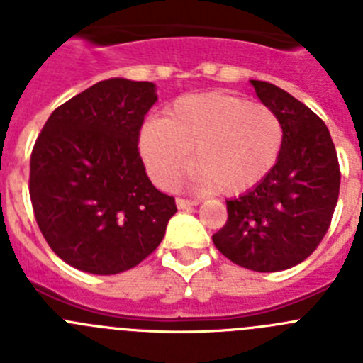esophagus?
<instances>
[{"label":"esophagus","instance_id":"34e87169","mask_svg":"<svg viewBox=\"0 0 363 363\" xmlns=\"http://www.w3.org/2000/svg\"><path fill=\"white\" fill-rule=\"evenodd\" d=\"M176 205H178V209H189V207H194V205H198V201L187 200V198H178V200H176Z\"/></svg>","mask_w":363,"mask_h":363}]
</instances>
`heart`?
I'll list each match as a JSON object with an SVG mask.
<instances>
[{
    "instance_id": "b5f03b06",
    "label": "heart",
    "mask_w": 363,
    "mask_h": 363,
    "mask_svg": "<svg viewBox=\"0 0 363 363\" xmlns=\"http://www.w3.org/2000/svg\"><path fill=\"white\" fill-rule=\"evenodd\" d=\"M281 145L277 112L227 92L176 99L165 120L147 121L140 134V150L156 184L171 187L194 162L192 179L221 194L256 187L277 165Z\"/></svg>"
}]
</instances>
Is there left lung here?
Segmentation results:
<instances>
[{"label": "left lung", "mask_w": 363, "mask_h": 363, "mask_svg": "<svg viewBox=\"0 0 363 363\" xmlns=\"http://www.w3.org/2000/svg\"><path fill=\"white\" fill-rule=\"evenodd\" d=\"M251 85L280 118L284 145L256 187L227 200L229 218L213 242L240 267L277 272L303 262L325 236L338 201L340 165L329 129L307 105L272 83Z\"/></svg>", "instance_id": "obj_1"}]
</instances>
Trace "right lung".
Segmentation results:
<instances>
[{
	"mask_svg": "<svg viewBox=\"0 0 363 363\" xmlns=\"http://www.w3.org/2000/svg\"><path fill=\"white\" fill-rule=\"evenodd\" d=\"M156 85L111 78L56 108L30 154L32 209L63 262L91 274L136 267L160 245L174 198L150 184L138 150Z\"/></svg>",
	"mask_w": 363,
	"mask_h": 363,
	"instance_id": "1",
	"label": "right lung"
}]
</instances>
